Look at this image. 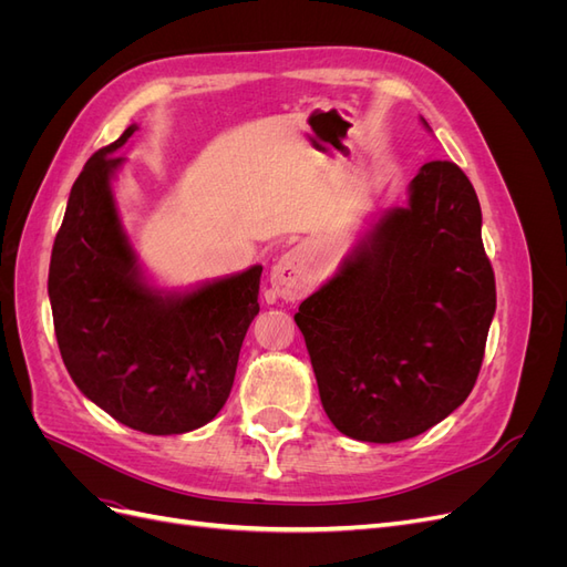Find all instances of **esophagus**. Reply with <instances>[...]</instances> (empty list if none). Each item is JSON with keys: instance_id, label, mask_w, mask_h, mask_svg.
<instances>
[{"instance_id": "1", "label": "esophagus", "mask_w": 567, "mask_h": 567, "mask_svg": "<svg viewBox=\"0 0 567 567\" xmlns=\"http://www.w3.org/2000/svg\"><path fill=\"white\" fill-rule=\"evenodd\" d=\"M271 288L284 300H298L315 286V265L302 248L284 252L269 274Z\"/></svg>"}]
</instances>
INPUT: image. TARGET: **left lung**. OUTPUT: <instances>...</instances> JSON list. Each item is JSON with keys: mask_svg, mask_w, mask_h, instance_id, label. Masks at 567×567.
<instances>
[{"mask_svg": "<svg viewBox=\"0 0 567 567\" xmlns=\"http://www.w3.org/2000/svg\"><path fill=\"white\" fill-rule=\"evenodd\" d=\"M421 123L427 127L425 120ZM483 213L450 161L425 163L296 315L326 416L362 442H402L466 402L496 310Z\"/></svg>", "mask_w": 567, "mask_h": 567, "instance_id": "obj_1", "label": "left lung"}]
</instances>
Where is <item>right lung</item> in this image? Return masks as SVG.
<instances>
[{
  "label": "right lung",
  "mask_w": 567,
  "mask_h": 567,
  "mask_svg": "<svg viewBox=\"0 0 567 567\" xmlns=\"http://www.w3.org/2000/svg\"><path fill=\"white\" fill-rule=\"evenodd\" d=\"M130 125L82 167L49 265V300L63 364L84 398L148 435H182L225 406L262 267L186 290L148 281L117 213L115 153Z\"/></svg>",
  "instance_id": "add662e5"
}]
</instances>
